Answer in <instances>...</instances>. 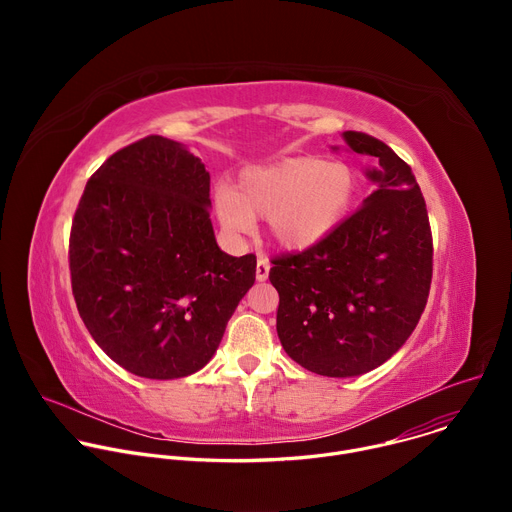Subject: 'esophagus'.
<instances>
[{
	"label": "esophagus",
	"instance_id": "obj_1",
	"mask_svg": "<svg viewBox=\"0 0 512 512\" xmlns=\"http://www.w3.org/2000/svg\"><path fill=\"white\" fill-rule=\"evenodd\" d=\"M269 259L267 257H259L257 259V271H255V275H257V281H265L267 277H269Z\"/></svg>",
	"mask_w": 512,
	"mask_h": 512
}]
</instances>
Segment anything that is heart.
<instances>
[{
	"label": "heart",
	"instance_id": "heart-1",
	"mask_svg": "<svg viewBox=\"0 0 512 512\" xmlns=\"http://www.w3.org/2000/svg\"><path fill=\"white\" fill-rule=\"evenodd\" d=\"M356 194L354 172L340 162L287 158L247 168L214 192V212L229 235H247L267 216L271 239L287 251L316 247L344 221Z\"/></svg>",
	"mask_w": 512,
	"mask_h": 512
}]
</instances>
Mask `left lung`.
<instances>
[{"label": "left lung", "instance_id": "left-lung-1", "mask_svg": "<svg viewBox=\"0 0 512 512\" xmlns=\"http://www.w3.org/2000/svg\"><path fill=\"white\" fill-rule=\"evenodd\" d=\"M369 156L371 196L332 235L275 257L277 336L291 360L322 377H358L389 360L415 330L429 296L431 229L411 168L373 135L342 133ZM336 150V148H334Z\"/></svg>", "mask_w": 512, "mask_h": 512}]
</instances>
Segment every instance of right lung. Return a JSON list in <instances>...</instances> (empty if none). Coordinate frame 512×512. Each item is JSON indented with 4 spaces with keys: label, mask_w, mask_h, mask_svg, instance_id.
I'll use <instances>...</instances> for the list:
<instances>
[{
    "label": "right lung",
    "mask_w": 512,
    "mask_h": 512,
    "mask_svg": "<svg viewBox=\"0 0 512 512\" xmlns=\"http://www.w3.org/2000/svg\"><path fill=\"white\" fill-rule=\"evenodd\" d=\"M210 174L182 143L148 135L87 182L72 218V296L101 350L125 371L182 379L212 358L255 283L210 223Z\"/></svg>",
    "instance_id": "add662e5"
}]
</instances>
